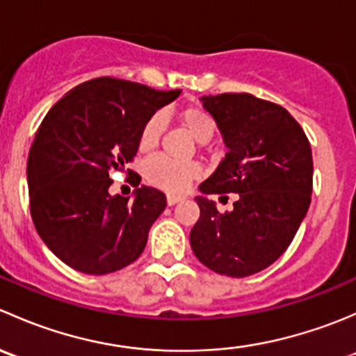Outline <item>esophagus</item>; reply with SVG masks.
<instances>
[{
    "label": "esophagus",
    "mask_w": 356,
    "mask_h": 356,
    "mask_svg": "<svg viewBox=\"0 0 356 356\" xmlns=\"http://www.w3.org/2000/svg\"><path fill=\"white\" fill-rule=\"evenodd\" d=\"M184 200L182 196H175V195H168L167 196V204L168 207H174L175 203H181V201Z\"/></svg>",
    "instance_id": "obj_1"
}]
</instances>
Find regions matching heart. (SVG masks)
<instances>
[{
	"label": "heart",
	"instance_id": "1",
	"mask_svg": "<svg viewBox=\"0 0 356 356\" xmlns=\"http://www.w3.org/2000/svg\"><path fill=\"white\" fill-rule=\"evenodd\" d=\"M182 127L198 143H208L217 131L213 117L201 106H186L177 113ZM165 120L160 113L152 115L145 122L139 134V148L149 152L158 145L163 132ZM200 165L195 161H174L165 156H155L145 165V177L155 188L170 195H181L200 175Z\"/></svg>",
	"mask_w": 356,
	"mask_h": 356
}]
</instances>
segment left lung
I'll return each mask as SVG.
<instances>
[{"mask_svg":"<svg viewBox=\"0 0 356 356\" xmlns=\"http://www.w3.org/2000/svg\"><path fill=\"white\" fill-rule=\"evenodd\" d=\"M227 153L200 184L193 253L229 277L274 264L293 241L310 207L314 160L301 125L275 103L248 92L201 96ZM238 192L235 210L218 214L208 194Z\"/></svg>","mask_w":356,"mask_h":356,"instance_id":"left-lung-1","label":"left lung"}]
</instances>
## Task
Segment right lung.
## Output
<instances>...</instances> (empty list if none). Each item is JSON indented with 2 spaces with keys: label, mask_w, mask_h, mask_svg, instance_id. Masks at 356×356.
<instances>
[{
  "label": "right lung",
  "mask_w": 356,
  "mask_h": 356,
  "mask_svg": "<svg viewBox=\"0 0 356 356\" xmlns=\"http://www.w3.org/2000/svg\"><path fill=\"white\" fill-rule=\"evenodd\" d=\"M179 95L99 77L68 91L41 122L27 160L31 215L44 245L68 267L110 274L145 251L165 195L141 186L134 198L111 196L110 172L124 170L145 122Z\"/></svg>",
  "instance_id": "1"
}]
</instances>
